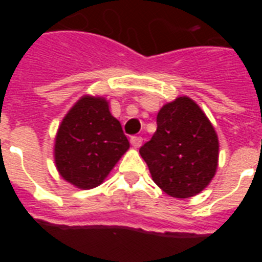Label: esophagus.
I'll list each match as a JSON object with an SVG mask.
<instances>
[{
	"instance_id": "1",
	"label": "esophagus",
	"mask_w": 262,
	"mask_h": 262,
	"mask_svg": "<svg viewBox=\"0 0 262 262\" xmlns=\"http://www.w3.org/2000/svg\"><path fill=\"white\" fill-rule=\"evenodd\" d=\"M129 142H131V144H133L134 148H139L143 144V139L140 138V136H133Z\"/></svg>"
}]
</instances>
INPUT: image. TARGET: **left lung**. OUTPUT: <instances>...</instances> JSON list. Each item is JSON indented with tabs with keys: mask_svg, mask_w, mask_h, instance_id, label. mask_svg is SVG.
<instances>
[{
	"mask_svg": "<svg viewBox=\"0 0 262 262\" xmlns=\"http://www.w3.org/2000/svg\"><path fill=\"white\" fill-rule=\"evenodd\" d=\"M139 152L161 190L190 198L209 186L216 173L219 139L198 103L182 96L160 108L156 133Z\"/></svg>",
	"mask_w": 262,
	"mask_h": 262,
	"instance_id": "left-lung-1",
	"label": "left lung"
}]
</instances>
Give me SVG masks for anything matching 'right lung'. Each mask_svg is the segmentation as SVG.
Masks as SVG:
<instances>
[{"label": "right lung", "mask_w": 262, "mask_h": 262, "mask_svg": "<svg viewBox=\"0 0 262 262\" xmlns=\"http://www.w3.org/2000/svg\"><path fill=\"white\" fill-rule=\"evenodd\" d=\"M129 148L105 97L85 94L62 118L53 145L57 172L81 190L99 186Z\"/></svg>", "instance_id": "obj_1"}]
</instances>
